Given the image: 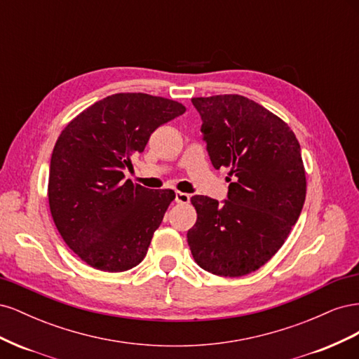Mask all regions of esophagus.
I'll list each match as a JSON object with an SVG mask.
<instances>
[{"mask_svg": "<svg viewBox=\"0 0 359 359\" xmlns=\"http://www.w3.org/2000/svg\"><path fill=\"white\" fill-rule=\"evenodd\" d=\"M175 202L177 203H189L190 202V196L187 193H182V191H175Z\"/></svg>", "mask_w": 359, "mask_h": 359, "instance_id": "esophagus-1", "label": "esophagus"}]
</instances>
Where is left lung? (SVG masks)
I'll return each mask as SVG.
<instances>
[{
  "mask_svg": "<svg viewBox=\"0 0 359 359\" xmlns=\"http://www.w3.org/2000/svg\"><path fill=\"white\" fill-rule=\"evenodd\" d=\"M215 169L231 168L227 201L191 198L187 232L196 264L220 277L253 273L285 244L306 201L299 142L283 119L238 94L194 97ZM231 181V180H229Z\"/></svg>",
  "mask_w": 359,
  "mask_h": 359,
  "instance_id": "obj_1",
  "label": "left lung"
}]
</instances>
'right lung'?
I'll use <instances>...</instances> for the list:
<instances>
[{"instance_id":"1","label":"right lung","mask_w":359,"mask_h":359,"mask_svg":"<svg viewBox=\"0 0 359 359\" xmlns=\"http://www.w3.org/2000/svg\"><path fill=\"white\" fill-rule=\"evenodd\" d=\"M186 106L144 93L95 102L64 127L52 151L48 198L53 223L86 265L123 273L142 262L175 191L124 180L157 127Z\"/></svg>"}]
</instances>
